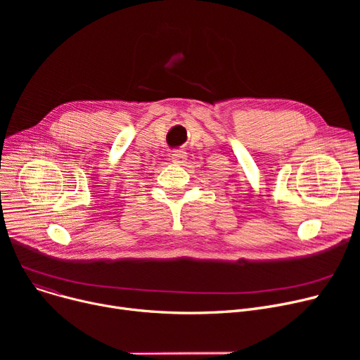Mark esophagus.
Masks as SVG:
<instances>
[{"label": "esophagus", "instance_id": "esophagus-1", "mask_svg": "<svg viewBox=\"0 0 360 360\" xmlns=\"http://www.w3.org/2000/svg\"><path fill=\"white\" fill-rule=\"evenodd\" d=\"M186 160V151L184 148H176L172 151V162L176 165H182Z\"/></svg>", "mask_w": 360, "mask_h": 360}]
</instances>
